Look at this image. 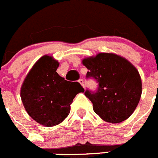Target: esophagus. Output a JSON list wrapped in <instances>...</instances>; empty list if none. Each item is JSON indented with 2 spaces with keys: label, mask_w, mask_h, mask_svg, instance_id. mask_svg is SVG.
Returning <instances> with one entry per match:
<instances>
[{
  "label": "esophagus",
  "mask_w": 158,
  "mask_h": 158,
  "mask_svg": "<svg viewBox=\"0 0 158 158\" xmlns=\"http://www.w3.org/2000/svg\"><path fill=\"white\" fill-rule=\"evenodd\" d=\"M78 82L81 84V85L82 87H85V84H84V80L83 79H80V80H78Z\"/></svg>",
  "instance_id": "obj_1"
}]
</instances>
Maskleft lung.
Here are the masks:
<instances>
[{"label":"left lung","mask_w":158,"mask_h":158,"mask_svg":"<svg viewBox=\"0 0 158 158\" xmlns=\"http://www.w3.org/2000/svg\"><path fill=\"white\" fill-rule=\"evenodd\" d=\"M82 63L89 69L87 77H93L99 83L95 92L84 91L95 114L114 124L128 119L142 95L141 77L136 68L114 53H99L85 58Z\"/></svg>","instance_id":"obj_1"}]
</instances>
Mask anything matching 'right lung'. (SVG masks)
<instances>
[{"mask_svg": "<svg viewBox=\"0 0 158 158\" xmlns=\"http://www.w3.org/2000/svg\"><path fill=\"white\" fill-rule=\"evenodd\" d=\"M59 63L52 56L39 59L27 73L20 90L26 111L32 119L46 127L63 122L70 104L84 89L78 82L66 81L56 72Z\"/></svg>", "mask_w": 158, "mask_h": 158, "instance_id": "add662e5", "label": "right lung"}]
</instances>
